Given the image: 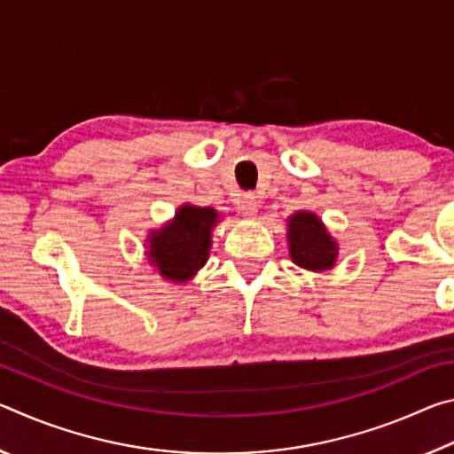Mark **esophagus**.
<instances>
[{"mask_svg":"<svg viewBox=\"0 0 454 454\" xmlns=\"http://www.w3.org/2000/svg\"><path fill=\"white\" fill-rule=\"evenodd\" d=\"M238 208H240L242 216H246V218H256V212H258L256 196H254V194H244V196L240 198V202H238Z\"/></svg>","mask_w":454,"mask_h":454,"instance_id":"34e87169","label":"esophagus"}]
</instances>
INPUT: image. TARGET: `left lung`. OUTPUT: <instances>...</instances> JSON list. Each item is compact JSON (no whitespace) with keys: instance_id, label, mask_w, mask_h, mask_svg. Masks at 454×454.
I'll use <instances>...</instances> for the list:
<instances>
[{"instance_id":"1","label":"left lung","mask_w":454,"mask_h":454,"mask_svg":"<svg viewBox=\"0 0 454 454\" xmlns=\"http://www.w3.org/2000/svg\"><path fill=\"white\" fill-rule=\"evenodd\" d=\"M288 250L292 262L312 272L330 270L338 256L336 240L309 210H298L288 218Z\"/></svg>"}]
</instances>
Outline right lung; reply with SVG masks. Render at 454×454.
I'll list each match as a JSON object with an SVG mask.
<instances>
[{"label":"right lung","instance_id":"1","mask_svg":"<svg viewBox=\"0 0 454 454\" xmlns=\"http://www.w3.org/2000/svg\"><path fill=\"white\" fill-rule=\"evenodd\" d=\"M220 214L214 208L184 204L176 216L148 236V262L164 280L188 282L206 264L212 246V228Z\"/></svg>","mask_w":454,"mask_h":454}]
</instances>
